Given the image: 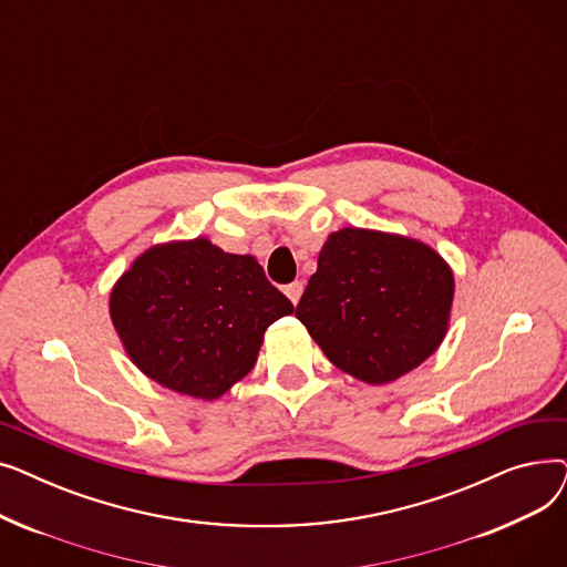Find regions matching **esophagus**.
Returning <instances> with one entry per match:
<instances>
[{"instance_id":"obj_1","label":"esophagus","mask_w":567,"mask_h":567,"mask_svg":"<svg viewBox=\"0 0 567 567\" xmlns=\"http://www.w3.org/2000/svg\"><path fill=\"white\" fill-rule=\"evenodd\" d=\"M285 293H287V299L296 306L301 301V293H303V282H291V285H287L285 287Z\"/></svg>"}]
</instances>
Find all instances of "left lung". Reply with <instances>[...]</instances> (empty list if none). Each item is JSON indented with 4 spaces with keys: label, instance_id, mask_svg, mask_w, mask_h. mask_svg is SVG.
<instances>
[{
    "label": "left lung",
    "instance_id": "left-lung-1",
    "mask_svg": "<svg viewBox=\"0 0 567 567\" xmlns=\"http://www.w3.org/2000/svg\"><path fill=\"white\" fill-rule=\"evenodd\" d=\"M453 296L451 266L427 244L342 227L323 244L296 317L336 368L381 385L439 349Z\"/></svg>",
    "mask_w": 567,
    "mask_h": 567
}]
</instances>
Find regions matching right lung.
<instances>
[{"instance_id": "right-lung-1", "label": "right lung", "mask_w": 567, "mask_h": 567, "mask_svg": "<svg viewBox=\"0 0 567 567\" xmlns=\"http://www.w3.org/2000/svg\"><path fill=\"white\" fill-rule=\"evenodd\" d=\"M293 306L252 255L197 236L144 250L110 293L128 359L165 389L218 400L257 363L264 333Z\"/></svg>"}]
</instances>
